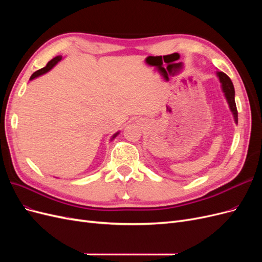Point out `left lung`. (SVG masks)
Listing matches in <instances>:
<instances>
[{"label": "left lung", "mask_w": 262, "mask_h": 262, "mask_svg": "<svg viewBox=\"0 0 262 262\" xmlns=\"http://www.w3.org/2000/svg\"><path fill=\"white\" fill-rule=\"evenodd\" d=\"M217 76L220 78V82L222 84V90H223L226 100L229 105V109L233 113L235 122H238V113H237V108H236V102H235V90H234V85L229 78L224 72H217Z\"/></svg>", "instance_id": "1"}]
</instances>
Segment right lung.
Listing matches in <instances>:
<instances>
[{
	"label": "right lung",
	"mask_w": 262,
	"mask_h": 262,
	"mask_svg": "<svg viewBox=\"0 0 262 262\" xmlns=\"http://www.w3.org/2000/svg\"><path fill=\"white\" fill-rule=\"evenodd\" d=\"M62 59V57L61 55H58V57H55V58H53L52 60H50L48 63H47V66L45 67V68H42V69H40V70H38V71H36V72L30 76V81L31 80H34V78H36V77H38V76H40V75H42V74H45V73H47L48 72V71H50L55 64H57V63L60 61ZM118 136V133H116L115 136L113 137V139H115L116 137Z\"/></svg>",
	"instance_id": "1"
}]
</instances>
